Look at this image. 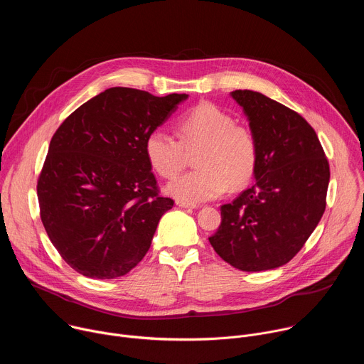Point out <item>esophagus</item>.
<instances>
[{"label": "esophagus", "instance_id": "obj_1", "mask_svg": "<svg viewBox=\"0 0 364 364\" xmlns=\"http://www.w3.org/2000/svg\"><path fill=\"white\" fill-rule=\"evenodd\" d=\"M177 205L181 207V209H196V207H197L193 203H186V201H180V200H177Z\"/></svg>", "mask_w": 364, "mask_h": 364}]
</instances>
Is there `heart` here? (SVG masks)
Segmentation results:
<instances>
[{
  "instance_id": "heart-1",
  "label": "heart",
  "mask_w": 364,
  "mask_h": 364,
  "mask_svg": "<svg viewBox=\"0 0 364 364\" xmlns=\"http://www.w3.org/2000/svg\"><path fill=\"white\" fill-rule=\"evenodd\" d=\"M177 135L164 129L148 134L144 145L151 168L164 178L177 176L196 152V171L183 174L167 184L170 196L186 203L218 198L228 187L249 183L257 164V145L253 134L212 103H200L178 122Z\"/></svg>"
}]
</instances>
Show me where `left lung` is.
<instances>
[{
	"instance_id": "obj_1",
	"label": "left lung",
	"mask_w": 364,
	"mask_h": 364,
	"mask_svg": "<svg viewBox=\"0 0 364 364\" xmlns=\"http://www.w3.org/2000/svg\"><path fill=\"white\" fill-rule=\"evenodd\" d=\"M230 96L256 139V181L220 207L222 223L209 242L236 269H275L301 250L323 218L328 161L299 114L259 92L239 89Z\"/></svg>"
}]
</instances>
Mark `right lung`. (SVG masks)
Segmentation results:
<instances>
[{"instance_id":"add662e5","label":"right lung","mask_w":364,"mask_h":364,"mask_svg":"<svg viewBox=\"0 0 364 364\" xmlns=\"http://www.w3.org/2000/svg\"><path fill=\"white\" fill-rule=\"evenodd\" d=\"M187 97L109 87L79 107L51 138L37 184L40 216L76 272L118 278L148 252L174 201L159 196L145 139Z\"/></svg>"}]
</instances>
